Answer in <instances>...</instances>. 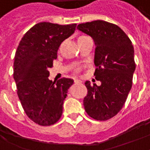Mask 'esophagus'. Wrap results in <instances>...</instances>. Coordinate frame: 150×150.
I'll return each instance as SVG.
<instances>
[{
	"label": "esophagus",
	"instance_id": "1",
	"mask_svg": "<svg viewBox=\"0 0 150 150\" xmlns=\"http://www.w3.org/2000/svg\"><path fill=\"white\" fill-rule=\"evenodd\" d=\"M74 83H81L82 81H80V80H79V79H75V80H74Z\"/></svg>",
	"mask_w": 150,
	"mask_h": 150
}]
</instances>
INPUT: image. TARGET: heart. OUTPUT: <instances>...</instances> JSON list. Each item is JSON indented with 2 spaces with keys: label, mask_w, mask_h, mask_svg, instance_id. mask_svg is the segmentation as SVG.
<instances>
[{
  "label": "heart",
  "mask_w": 150,
  "mask_h": 150,
  "mask_svg": "<svg viewBox=\"0 0 150 150\" xmlns=\"http://www.w3.org/2000/svg\"><path fill=\"white\" fill-rule=\"evenodd\" d=\"M81 37H83V36H81ZM81 37H79V38H81ZM83 67H84V65L82 64V63H79V64H77L76 66L74 67V68H73V72L75 74H79L80 72L82 71Z\"/></svg>",
  "instance_id": "b5f03b06"
}]
</instances>
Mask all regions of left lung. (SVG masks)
I'll return each mask as SVG.
<instances>
[{"label":"left lung","mask_w":150,"mask_h":150,"mask_svg":"<svg viewBox=\"0 0 150 150\" xmlns=\"http://www.w3.org/2000/svg\"><path fill=\"white\" fill-rule=\"evenodd\" d=\"M77 29L96 42L94 76L101 82L100 86L85 82L84 109L91 118L105 121L122 110L132 88L136 69L133 45L121 28L105 21L79 24Z\"/></svg>","instance_id":"left-lung-1"}]
</instances>
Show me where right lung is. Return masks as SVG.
<instances>
[{
    "instance_id": "obj_1",
    "label": "right lung",
    "mask_w": 150,
    "mask_h": 150,
    "mask_svg": "<svg viewBox=\"0 0 150 150\" xmlns=\"http://www.w3.org/2000/svg\"><path fill=\"white\" fill-rule=\"evenodd\" d=\"M76 24L39 23L28 30L14 56L13 79L26 115L40 126L53 125L62 115V105L72 85L71 79H49V68L57 58L61 43L74 33Z\"/></svg>"
}]
</instances>
